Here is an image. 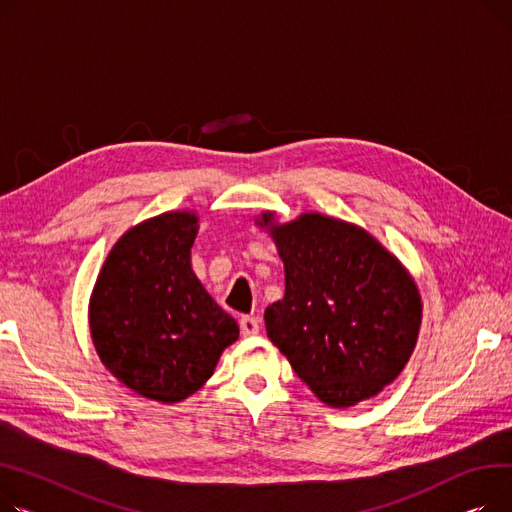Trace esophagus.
<instances>
[{"instance_id":"esophagus-1","label":"esophagus","mask_w":512,"mask_h":512,"mask_svg":"<svg viewBox=\"0 0 512 512\" xmlns=\"http://www.w3.org/2000/svg\"><path fill=\"white\" fill-rule=\"evenodd\" d=\"M239 328H242L244 337H256L260 333V320L254 316H244L239 320Z\"/></svg>"}]
</instances>
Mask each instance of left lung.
I'll use <instances>...</instances> for the list:
<instances>
[{
    "instance_id": "1",
    "label": "left lung",
    "mask_w": 512,
    "mask_h": 512,
    "mask_svg": "<svg viewBox=\"0 0 512 512\" xmlns=\"http://www.w3.org/2000/svg\"><path fill=\"white\" fill-rule=\"evenodd\" d=\"M254 219L285 266V295L264 312L266 335L328 407L376 397L409 362L422 295L405 264L355 223L302 213Z\"/></svg>"
}]
</instances>
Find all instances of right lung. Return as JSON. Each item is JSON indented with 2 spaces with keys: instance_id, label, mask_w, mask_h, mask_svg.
<instances>
[{
  "instance_id": "add662e5",
  "label": "right lung",
  "mask_w": 512,
  "mask_h": 512,
  "mask_svg": "<svg viewBox=\"0 0 512 512\" xmlns=\"http://www.w3.org/2000/svg\"><path fill=\"white\" fill-rule=\"evenodd\" d=\"M198 227L196 210L130 227L109 250L88 302L103 366L136 395L165 405L202 388L239 337L192 268Z\"/></svg>"
}]
</instances>
